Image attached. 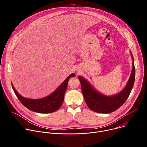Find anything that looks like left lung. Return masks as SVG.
<instances>
[{
    "label": "left lung",
    "instance_id": "left-lung-1",
    "mask_svg": "<svg viewBox=\"0 0 147 147\" xmlns=\"http://www.w3.org/2000/svg\"><path fill=\"white\" fill-rule=\"evenodd\" d=\"M131 55L133 60L131 74L126 86L118 94L111 96L101 94L94 89L86 79L78 76L84 98L90 109L97 113H109L119 109L127 100L133 87L135 81L136 70L131 53Z\"/></svg>",
    "mask_w": 147,
    "mask_h": 147
}]
</instances>
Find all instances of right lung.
I'll list each match as a JSON object with an SVG mask.
<instances>
[{
	"label": "right lung",
	"instance_id": "add662e5",
	"mask_svg": "<svg viewBox=\"0 0 147 147\" xmlns=\"http://www.w3.org/2000/svg\"><path fill=\"white\" fill-rule=\"evenodd\" d=\"M75 76L74 73L70 74L52 94L39 99L24 98L17 92L12 83L11 86L20 102L27 109L37 113H49L55 112L61 106L64 100V96L67 87L69 80L71 77Z\"/></svg>",
	"mask_w": 147,
	"mask_h": 147
}]
</instances>
